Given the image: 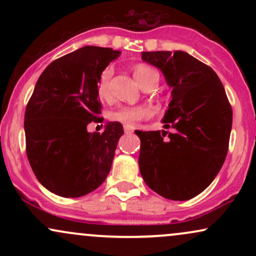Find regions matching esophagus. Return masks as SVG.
<instances>
[{"instance_id": "1", "label": "esophagus", "mask_w": 256, "mask_h": 256, "mask_svg": "<svg viewBox=\"0 0 256 256\" xmlns=\"http://www.w3.org/2000/svg\"><path fill=\"white\" fill-rule=\"evenodd\" d=\"M124 131L125 134H132V132H134V128H130V126H124Z\"/></svg>"}]
</instances>
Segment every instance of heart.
Wrapping results in <instances>:
<instances>
[{
    "instance_id": "b5f03b06",
    "label": "heart",
    "mask_w": 256,
    "mask_h": 256,
    "mask_svg": "<svg viewBox=\"0 0 256 256\" xmlns=\"http://www.w3.org/2000/svg\"><path fill=\"white\" fill-rule=\"evenodd\" d=\"M112 68H106L101 72L98 79V84H96V91L98 95L101 98H106L110 94V80L112 77ZM134 79L140 86H146V84L150 83L154 78H158V73L152 70L148 66H137L134 70ZM149 110L142 106H120L116 110L110 112V119L113 122H120V124L125 126H134L136 125L140 120L146 119L149 116Z\"/></svg>"
}]
</instances>
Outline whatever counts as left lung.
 I'll use <instances>...</instances> for the list:
<instances>
[{
  "instance_id": "obj_1",
  "label": "left lung",
  "mask_w": 256,
  "mask_h": 256,
  "mask_svg": "<svg viewBox=\"0 0 256 256\" xmlns=\"http://www.w3.org/2000/svg\"><path fill=\"white\" fill-rule=\"evenodd\" d=\"M172 88L167 131H134L140 140L138 165L146 184L173 201L201 194L216 177L228 149L232 108L216 73L182 50L143 52Z\"/></svg>"
}]
</instances>
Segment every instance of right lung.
I'll return each mask as SVG.
<instances>
[{
	"mask_svg": "<svg viewBox=\"0 0 256 256\" xmlns=\"http://www.w3.org/2000/svg\"><path fill=\"white\" fill-rule=\"evenodd\" d=\"M120 55L110 48L88 46L58 58L38 78L25 110L26 154L32 171L49 192L80 198L94 192L110 171L120 122L88 132L101 113L96 84Z\"/></svg>",
	"mask_w": 256,
	"mask_h": 256,
	"instance_id": "right-lung-1",
	"label": "right lung"
}]
</instances>
